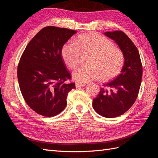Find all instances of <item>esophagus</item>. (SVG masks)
<instances>
[{
  "instance_id": "obj_1",
  "label": "esophagus",
  "mask_w": 158,
  "mask_h": 158,
  "mask_svg": "<svg viewBox=\"0 0 158 158\" xmlns=\"http://www.w3.org/2000/svg\"><path fill=\"white\" fill-rule=\"evenodd\" d=\"M85 85L86 84H82V83H76V88H81V87H84Z\"/></svg>"
}]
</instances>
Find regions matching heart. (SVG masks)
<instances>
[{
    "label": "heart",
    "instance_id": "b5f03b06",
    "mask_svg": "<svg viewBox=\"0 0 158 158\" xmlns=\"http://www.w3.org/2000/svg\"><path fill=\"white\" fill-rule=\"evenodd\" d=\"M75 43L76 46L66 43L62 48V57L70 69L79 65L80 52L91 54L89 66H82L73 73L76 82L87 83L101 77L109 80L120 73L125 62L123 53L107 38L96 33H88L79 35Z\"/></svg>",
    "mask_w": 158,
    "mask_h": 158
}]
</instances>
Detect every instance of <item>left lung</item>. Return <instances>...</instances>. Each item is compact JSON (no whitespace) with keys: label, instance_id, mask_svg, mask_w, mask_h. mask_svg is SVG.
I'll use <instances>...</instances> for the list:
<instances>
[{"label":"left lung","instance_id":"1","mask_svg":"<svg viewBox=\"0 0 158 158\" xmlns=\"http://www.w3.org/2000/svg\"><path fill=\"white\" fill-rule=\"evenodd\" d=\"M104 34L115 41L123 52L125 62L120 74L103 85L92 105L101 116L113 118L125 113L135 102L141 84L142 66L139 52L125 33L114 31Z\"/></svg>","mask_w":158,"mask_h":158}]
</instances>
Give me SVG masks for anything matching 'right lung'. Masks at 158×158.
Returning a JSON list of instances; mask_svg holds the SVG:
<instances>
[{"label":"right lung","instance_id":"add662e5","mask_svg":"<svg viewBox=\"0 0 158 158\" xmlns=\"http://www.w3.org/2000/svg\"><path fill=\"white\" fill-rule=\"evenodd\" d=\"M76 33L67 28L47 26L30 41L18 66V80L29 107L44 117H53L66 106L69 92L75 84L62 59L64 44Z\"/></svg>","mask_w":158,"mask_h":158}]
</instances>
